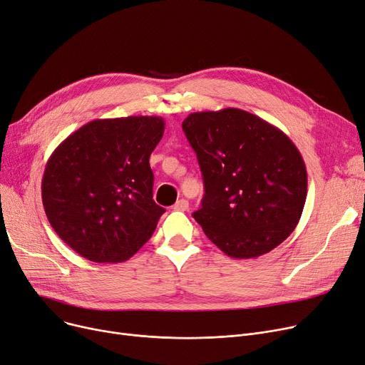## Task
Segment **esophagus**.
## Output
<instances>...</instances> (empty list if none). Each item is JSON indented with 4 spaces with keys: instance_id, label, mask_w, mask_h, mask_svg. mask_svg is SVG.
<instances>
[{
    "instance_id": "1",
    "label": "esophagus",
    "mask_w": 365,
    "mask_h": 365,
    "mask_svg": "<svg viewBox=\"0 0 365 365\" xmlns=\"http://www.w3.org/2000/svg\"><path fill=\"white\" fill-rule=\"evenodd\" d=\"M173 210H175V211H187L188 210V202L185 199L177 200V203L173 205Z\"/></svg>"
}]
</instances>
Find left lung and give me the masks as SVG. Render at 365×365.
Listing matches in <instances>:
<instances>
[{
  "mask_svg": "<svg viewBox=\"0 0 365 365\" xmlns=\"http://www.w3.org/2000/svg\"><path fill=\"white\" fill-rule=\"evenodd\" d=\"M182 130L205 184L193 214L224 254L255 258L294 232L307 195L299 148L276 126L239 108L188 114Z\"/></svg>",
  "mask_w": 365,
  "mask_h": 365,
  "instance_id": "left-lung-1",
  "label": "left lung"
}]
</instances>
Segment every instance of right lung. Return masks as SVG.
Masks as SVG:
<instances>
[{
  "instance_id": "obj_1",
  "label": "right lung",
  "mask_w": 365,
  "mask_h": 365,
  "mask_svg": "<svg viewBox=\"0 0 365 365\" xmlns=\"http://www.w3.org/2000/svg\"><path fill=\"white\" fill-rule=\"evenodd\" d=\"M165 132L158 115L98 118L51 153L41 181L47 220L95 263L129 259L165 212L153 200L150 155Z\"/></svg>"
}]
</instances>
